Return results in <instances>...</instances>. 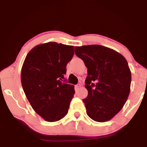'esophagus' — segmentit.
I'll return each mask as SVG.
<instances>
[{
    "label": "esophagus",
    "instance_id": "esophagus-1",
    "mask_svg": "<svg viewBox=\"0 0 147 147\" xmlns=\"http://www.w3.org/2000/svg\"><path fill=\"white\" fill-rule=\"evenodd\" d=\"M80 88H81V85H80V84H78V85H76L75 86L76 91H78V90H79V89H80Z\"/></svg>",
    "mask_w": 147,
    "mask_h": 147
}]
</instances>
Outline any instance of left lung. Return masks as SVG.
<instances>
[{"label":"left lung","mask_w":147,"mask_h":147,"mask_svg":"<svg viewBox=\"0 0 147 147\" xmlns=\"http://www.w3.org/2000/svg\"><path fill=\"white\" fill-rule=\"evenodd\" d=\"M76 55L88 68L85 87L87 98L83 100L86 113L94 121L112 119L123 108L131 84V71L123 55L100 45L75 47Z\"/></svg>","instance_id":"1"}]
</instances>
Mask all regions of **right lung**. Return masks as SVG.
<instances>
[{"label":"right lung","mask_w":147,"mask_h":147,"mask_svg":"<svg viewBox=\"0 0 147 147\" xmlns=\"http://www.w3.org/2000/svg\"><path fill=\"white\" fill-rule=\"evenodd\" d=\"M74 47L49 42L33 47L26 56L21 80L33 110L47 122H56L68 112L75 94L74 86L65 84L66 65Z\"/></svg>","instance_id":"obj_1"}]
</instances>
